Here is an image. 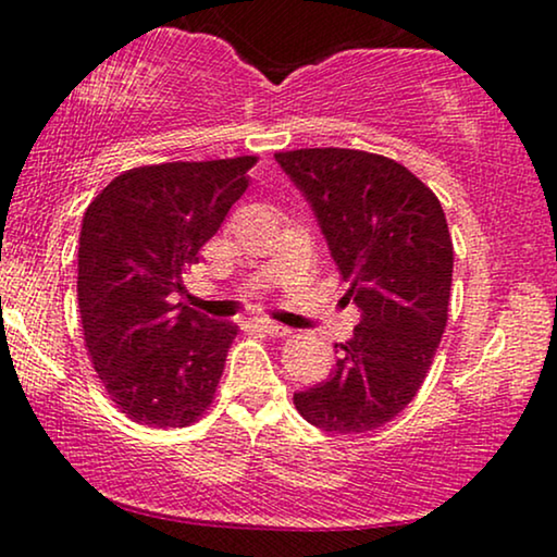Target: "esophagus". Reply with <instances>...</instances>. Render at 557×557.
Returning a JSON list of instances; mask_svg holds the SVG:
<instances>
[{
    "instance_id": "1",
    "label": "esophagus",
    "mask_w": 557,
    "mask_h": 557,
    "mask_svg": "<svg viewBox=\"0 0 557 557\" xmlns=\"http://www.w3.org/2000/svg\"><path fill=\"white\" fill-rule=\"evenodd\" d=\"M256 326L261 332L269 334V337H288V334H292V330H288V326L278 324V322H271V319H256Z\"/></svg>"
}]
</instances>
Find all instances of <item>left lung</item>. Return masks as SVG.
<instances>
[{"label": "left lung", "instance_id": "left-lung-1", "mask_svg": "<svg viewBox=\"0 0 557 557\" xmlns=\"http://www.w3.org/2000/svg\"><path fill=\"white\" fill-rule=\"evenodd\" d=\"M307 197L360 309L330 380L294 395L311 425L364 433L393 421L421 391L444 337L454 243L444 208L413 172L360 149L278 151Z\"/></svg>", "mask_w": 557, "mask_h": 557}]
</instances>
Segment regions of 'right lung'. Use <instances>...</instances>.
<instances>
[{"instance_id": "obj_1", "label": "right lung", "mask_w": 557, "mask_h": 557, "mask_svg": "<svg viewBox=\"0 0 557 557\" xmlns=\"http://www.w3.org/2000/svg\"><path fill=\"white\" fill-rule=\"evenodd\" d=\"M258 157L147 164L88 205L78 246L83 339L134 423L185 429L215 400L238 326L174 304L182 273L248 187Z\"/></svg>"}]
</instances>
